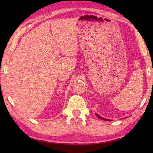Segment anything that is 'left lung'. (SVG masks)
<instances>
[{
	"label": "left lung",
	"instance_id": "8db88e82",
	"mask_svg": "<svg viewBox=\"0 0 153 153\" xmlns=\"http://www.w3.org/2000/svg\"><path fill=\"white\" fill-rule=\"evenodd\" d=\"M97 116L99 117V118H100V119H102V120H106V118H102V117H101V116H99V115H97Z\"/></svg>",
	"mask_w": 153,
	"mask_h": 153
}]
</instances>
